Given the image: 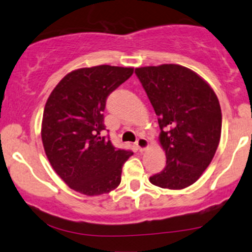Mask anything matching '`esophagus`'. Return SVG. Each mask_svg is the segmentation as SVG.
<instances>
[{"label": "esophagus", "instance_id": "34e87169", "mask_svg": "<svg viewBox=\"0 0 252 252\" xmlns=\"http://www.w3.org/2000/svg\"><path fill=\"white\" fill-rule=\"evenodd\" d=\"M135 145H137L138 150L140 151V152H144L145 150L149 149V140L145 138H139L137 140V143H135Z\"/></svg>", "mask_w": 252, "mask_h": 252}]
</instances>
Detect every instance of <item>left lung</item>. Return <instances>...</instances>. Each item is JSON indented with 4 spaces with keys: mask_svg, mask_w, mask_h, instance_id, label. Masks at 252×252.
Wrapping results in <instances>:
<instances>
[{
    "mask_svg": "<svg viewBox=\"0 0 252 252\" xmlns=\"http://www.w3.org/2000/svg\"><path fill=\"white\" fill-rule=\"evenodd\" d=\"M160 127L166 166L150 178L153 185L182 190L196 183L214 159L220 140L218 97L196 72L180 64L135 68Z\"/></svg>",
    "mask_w": 252,
    "mask_h": 252,
    "instance_id": "obj_1",
    "label": "left lung"
}]
</instances>
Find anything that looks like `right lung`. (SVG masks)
I'll return each instance as SVG.
<instances>
[{
    "instance_id": "1",
    "label": "right lung",
    "mask_w": 252,
    "mask_h": 252,
    "mask_svg": "<svg viewBox=\"0 0 252 252\" xmlns=\"http://www.w3.org/2000/svg\"><path fill=\"white\" fill-rule=\"evenodd\" d=\"M132 67L79 68L55 86L44 106L41 138L58 176L86 196L119 186L123 165L133 153L103 137V109L111 92L133 74Z\"/></svg>"
}]
</instances>
